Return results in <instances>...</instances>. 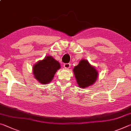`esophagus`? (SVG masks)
<instances>
[{"instance_id":"obj_1","label":"esophagus","mask_w":131,"mask_h":131,"mask_svg":"<svg viewBox=\"0 0 131 131\" xmlns=\"http://www.w3.org/2000/svg\"><path fill=\"white\" fill-rule=\"evenodd\" d=\"M64 68H66V69H69V68L70 67V64L68 63H65L63 65Z\"/></svg>"}]
</instances>
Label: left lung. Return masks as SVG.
<instances>
[{
	"label": "left lung",
	"instance_id": "left-lung-1",
	"mask_svg": "<svg viewBox=\"0 0 131 131\" xmlns=\"http://www.w3.org/2000/svg\"><path fill=\"white\" fill-rule=\"evenodd\" d=\"M73 73L77 83L80 88H86L93 84L98 76L97 70L85 59L81 60L74 68Z\"/></svg>",
	"mask_w": 131,
	"mask_h": 131
}]
</instances>
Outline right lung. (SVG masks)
<instances>
[{"mask_svg":"<svg viewBox=\"0 0 131 131\" xmlns=\"http://www.w3.org/2000/svg\"><path fill=\"white\" fill-rule=\"evenodd\" d=\"M60 68L61 65L59 62L51 56H46L43 60L38 61L33 66V74L39 82L46 84L52 81L54 74Z\"/></svg>","mask_w":131,"mask_h":131,"instance_id":"add662e5","label":"right lung"}]
</instances>
